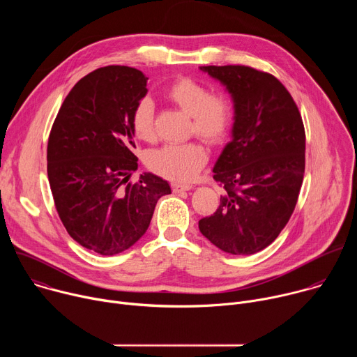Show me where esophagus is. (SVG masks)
Segmentation results:
<instances>
[{
	"label": "esophagus",
	"mask_w": 357,
	"mask_h": 357,
	"mask_svg": "<svg viewBox=\"0 0 357 357\" xmlns=\"http://www.w3.org/2000/svg\"><path fill=\"white\" fill-rule=\"evenodd\" d=\"M172 188V192L175 193H179V192H183V190H190L192 189V185L190 183H179V182H175L171 185Z\"/></svg>",
	"instance_id": "1"
}]
</instances>
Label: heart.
<instances>
[{"mask_svg":"<svg viewBox=\"0 0 357 357\" xmlns=\"http://www.w3.org/2000/svg\"><path fill=\"white\" fill-rule=\"evenodd\" d=\"M165 97L178 109L190 116L189 134H196L211 145L222 144L233 123V107L230 100L189 77L175 80L165 90ZM134 135L151 142L155 139L154 103L148 97L135 105L131 116ZM208 161V151L197 141L183 144H168L148 152L146 167L171 181H190Z\"/></svg>","mask_w":357,"mask_h":357,"instance_id":"b5f03b06","label":"heart"}]
</instances>
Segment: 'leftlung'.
<instances>
[{"label": "left lung", "mask_w": 357, "mask_h": 357, "mask_svg": "<svg viewBox=\"0 0 357 357\" xmlns=\"http://www.w3.org/2000/svg\"><path fill=\"white\" fill-rule=\"evenodd\" d=\"M200 70L231 94L234 124L213 168L225 195L199 230L222 251L250 256L278 237L296 206L305 172L302 117L285 86L267 72L244 65Z\"/></svg>", "instance_id": "obj_1"}]
</instances>
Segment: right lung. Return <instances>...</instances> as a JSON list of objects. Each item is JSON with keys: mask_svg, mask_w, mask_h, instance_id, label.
I'll list each match as a JSON object with an SVG mask.
<instances>
[{"mask_svg": "<svg viewBox=\"0 0 357 357\" xmlns=\"http://www.w3.org/2000/svg\"><path fill=\"white\" fill-rule=\"evenodd\" d=\"M148 77L134 68L105 66L80 79L66 96L47 139V178L58 215L73 240L114 256L146 231L162 178L144 174L134 155L131 116Z\"/></svg>", "mask_w": 357, "mask_h": 357, "instance_id": "1", "label": "right lung"}]
</instances>
